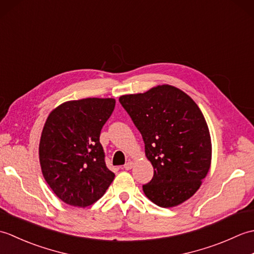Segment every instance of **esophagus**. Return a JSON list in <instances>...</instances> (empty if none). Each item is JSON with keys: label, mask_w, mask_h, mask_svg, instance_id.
<instances>
[{"label": "esophagus", "mask_w": 254, "mask_h": 254, "mask_svg": "<svg viewBox=\"0 0 254 254\" xmlns=\"http://www.w3.org/2000/svg\"><path fill=\"white\" fill-rule=\"evenodd\" d=\"M133 165H134L133 161H132V160H128L127 163L123 166V168L127 169V170H130V169L132 168V167H133Z\"/></svg>", "instance_id": "1"}]
</instances>
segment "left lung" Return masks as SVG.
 Instances as JSON below:
<instances>
[{
    "mask_svg": "<svg viewBox=\"0 0 254 254\" xmlns=\"http://www.w3.org/2000/svg\"><path fill=\"white\" fill-rule=\"evenodd\" d=\"M120 104L145 143L154 177L143 191L160 207H174L194 195L208 174L212 141L206 120L185 91L158 85L143 94L123 95Z\"/></svg>",
    "mask_w": 254,
    "mask_h": 254,
    "instance_id": "8db88e82",
    "label": "left lung"
}]
</instances>
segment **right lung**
<instances>
[{"instance_id":"1","label":"right lung","mask_w":254,"mask_h":254,"mask_svg":"<svg viewBox=\"0 0 254 254\" xmlns=\"http://www.w3.org/2000/svg\"><path fill=\"white\" fill-rule=\"evenodd\" d=\"M115 106L113 98L69 100L48 116L39 143L40 167L46 182L64 203L89 206L115 179L99 142Z\"/></svg>"}]
</instances>
